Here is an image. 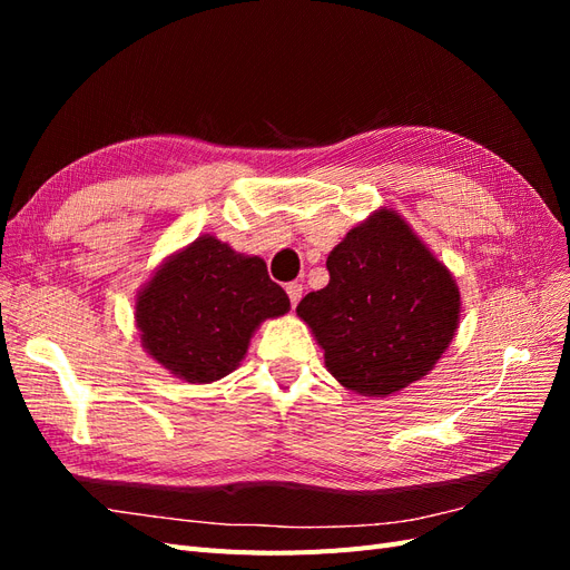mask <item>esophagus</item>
<instances>
[{
    "label": "esophagus",
    "instance_id": "obj_1",
    "mask_svg": "<svg viewBox=\"0 0 570 570\" xmlns=\"http://www.w3.org/2000/svg\"><path fill=\"white\" fill-rule=\"evenodd\" d=\"M302 295H304V285H302V283H289V285H287V297H289V304H292V306L299 304Z\"/></svg>",
    "mask_w": 570,
    "mask_h": 570
}]
</instances>
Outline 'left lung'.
<instances>
[{
    "label": "left lung",
    "instance_id": "8db88e82",
    "mask_svg": "<svg viewBox=\"0 0 570 570\" xmlns=\"http://www.w3.org/2000/svg\"><path fill=\"white\" fill-rule=\"evenodd\" d=\"M331 283L297 316L312 327L325 368L361 396H392L435 368L461 316L452 271L387 206L327 254Z\"/></svg>",
    "mask_w": 570,
    "mask_h": 570
}]
</instances>
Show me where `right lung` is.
Listing matches in <instances>:
<instances>
[{
	"mask_svg": "<svg viewBox=\"0 0 570 570\" xmlns=\"http://www.w3.org/2000/svg\"><path fill=\"white\" fill-rule=\"evenodd\" d=\"M287 312L289 297L268 278L262 256L199 235L166 256L137 292L135 325L161 368L206 385L239 366L258 325Z\"/></svg>",
	"mask_w": 570,
	"mask_h": 570,
	"instance_id": "add662e5",
	"label": "right lung"
}]
</instances>
